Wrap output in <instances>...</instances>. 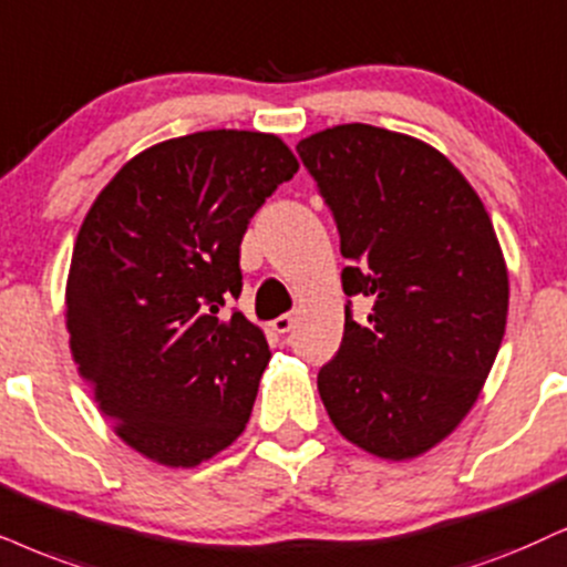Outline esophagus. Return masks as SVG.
<instances>
[{
  "mask_svg": "<svg viewBox=\"0 0 567 567\" xmlns=\"http://www.w3.org/2000/svg\"><path fill=\"white\" fill-rule=\"evenodd\" d=\"M292 313H282V317H277L275 321H271V329H275V332H279V334H285V332H290L292 329Z\"/></svg>",
  "mask_w": 567,
  "mask_h": 567,
  "instance_id": "34e87169",
  "label": "esophagus"
}]
</instances>
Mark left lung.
<instances>
[{"label": "left lung", "instance_id": "8db88e82", "mask_svg": "<svg viewBox=\"0 0 567 567\" xmlns=\"http://www.w3.org/2000/svg\"><path fill=\"white\" fill-rule=\"evenodd\" d=\"M340 233L342 290L374 300L319 369L346 440L405 461L476 403L507 319V269L482 198L447 156L411 135L350 123L298 143Z\"/></svg>", "mask_w": 567, "mask_h": 567}]
</instances>
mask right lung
<instances>
[{
	"label": "right lung",
	"instance_id": "right-lung-1",
	"mask_svg": "<svg viewBox=\"0 0 567 567\" xmlns=\"http://www.w3.org/2000/svg\"><path fill=\"white\" fill-rule=\"evenodd\" d=\"M298 172L277 135L200 131L135 156L85 214L68 277L70 348L99 411L152 461L198 465L250 419L269 363L240 296V240Z\"/></svg>",
	"mask_w": 567,
	"mask_h": 567
}]
</instances>
